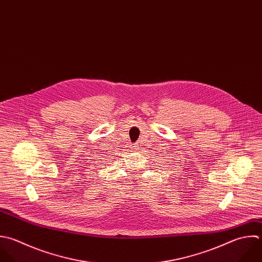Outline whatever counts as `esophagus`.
<instances>
[{
	"instance_id": "1",
	"label": "esophagus",
	"mask_w": 262,
	"mask_h": 262,
	"mask_svg": "<svg viewBox=\"0 0 262 262\" xmlns=\"http://www.w3.org/2000/svg\"><path fill=\"white\" fill-rule=\"evenodd\" d=\"M134 150H137V151L139 150V145H138V143H136V145L134 146Z\"/></svg>"
}]
</instances>
